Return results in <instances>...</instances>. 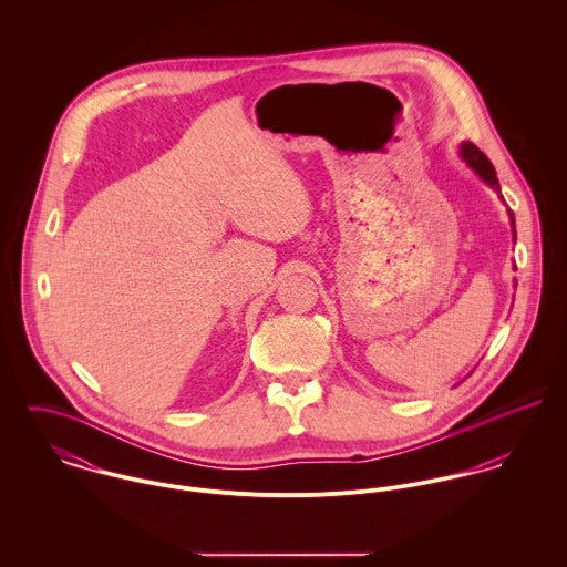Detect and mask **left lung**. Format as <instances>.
<instances>
[{"label": "left lung", "instance_id": "obj_1", "mask_svg": "<svg viewBox=\"0 0 567 567\" xmlns=\"http://www.w3.org/2000/svg\"><path fill=\"white\" fill-rule=\"evenodd\" d=\"M461 153H463V157L467 159V163H470V165H472V167H474V169L485 178L486 183L499 192V183H497V176H495V167H493L491 162L486 159L485 153H483L478 146L470 144V142H465V144H463ZM508 214H511V225L515 227V216H513V212H511V209H508Z\"/></svg>", "mask_w": 567, "mask_h": 567}]
</instances>
